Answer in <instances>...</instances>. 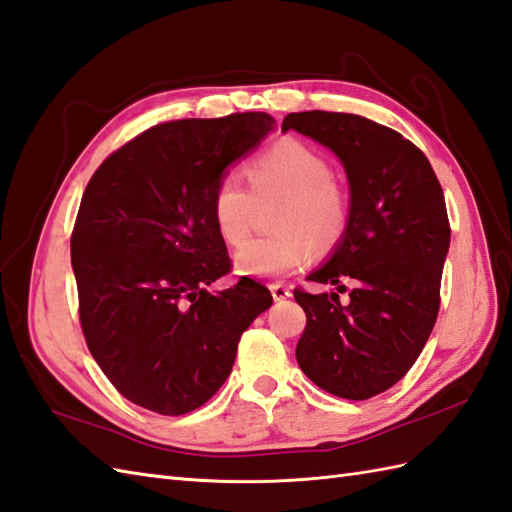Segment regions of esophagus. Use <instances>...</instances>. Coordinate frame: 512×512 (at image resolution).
Returning a JSON list of instances; mask_svg holds the SVG:
<instances>
[{
    "mask_svg": "<svg viewBox=\"0 0 512 512\" xmlns=\"http://www.w3.org/2000/svg\"><path fill=\"white\" fill-rule=\"evenodd\" d=\"M270 292H272V299H275V301H285V299H290V296H292V290L283 283H272Z\"/></svg>",
    "mask_w": 512,
    "mask_h": 512,
    "instance_id": "obj_1",
    "label": "esophagus"
}]
</instances>
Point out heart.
Returning a JSON list of instances; mask_svg holds the SVG:
<instances>
[{
  "instance_id": "heart-1",
  "label": "heart",
  "mask_w": 512,
  "mask_h": 512,
  "mask_svg": "<svg viewBox=\"0 0 512 512\" xmlns=\"http://www.w3.org/2000/svg\"><path fill=\"white\" fill-rule=\"evenodd\" d=\"M246 178L256 200L281 196L272 216L277 233L257 237L235 255V268L248 277H279L305 264L312 244L329 251L349 227V200L334 181L323 152L301 139H281L255 157ZM242 178L227 172L211 194V220L220 240L240 246L251 231L255 201Z\"/></svg>"
}]
</instances>
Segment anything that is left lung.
Listing matches in <instances>:
<instances>
[{
    "instance_id": "8db88e82",
    "label": "left lung",
    "mask_w": 512,
    "mask_h": 512,
    "mask_svg": "<svg viewBox=\"0 0 512 512\" xmlns=\"http://www.w3.org/2000/svg\"><path fill=\"white\" fill-rule=\"evenodd\" d=\"M290 128L334 150L351 185L342 242L307 277L350 296L294 290L307 316L296 362L318 388L364 401L406 377L434 329L451 237L443 187L410 139L366 117L290 113Z\"/></svg>"
}]
</instances>
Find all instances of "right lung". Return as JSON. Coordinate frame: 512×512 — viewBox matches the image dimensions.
I'll return each instance as SVG.
<instances>
[{
    "mask_svg": "<svg viewBox=\"0 0 512 512\" xmlns=\"http://www.w3.org/2000/svg\"><path fill=\"white\" fill-rule=\"evenodd\" d=\"M272 128L266 113L157 124L109 154L82 194L71 231L80 327L102 373L141 408L178 417L209 401L272 305L248 277L207 292L231 272L213 187Z\"/></svg>",
    "mask_w": 512,
    "mask_h": 512,
    "instance_id": "1",
    "label": "right lung"
}]
</instances>
